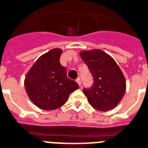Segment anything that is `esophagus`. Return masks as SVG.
Returning a JSON list of instances; mask_svg holds the SVG:
<instances>
[{"label": "esophagus", "instance_id": "34e87169", "mask_svg": "<svg viewBox=\"0 0 148 148\" xmlns=\"http://www.w3.org/2000/svg\"><path fill=\"white\" fill-rule=\"evenodd\" d=\"M76 81H77V83L78 84H79V86H80V85H81V80H80V77L77 78Z\"/></svg>", "mask_w": 148, "mask_h": 148}]
</instances>
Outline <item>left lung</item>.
<instances>
[{
  "mask_svg": "<svg viewBox=\"0 0 148 148\" xmlns=\"http://www.w3.org/2000/svg\"><path fill=\"white\" fill-rule=\"evenodd\" d=\"M80 57L88 67L93 84L83 91L89 103L99 111H109L119 104L125 94V77L116 62L104 51H82Z\"/></svg>",
  "mask_w": 148,
  "mask_h": 148,
  "instance_id": "8db88e82",
  "label": "left lung"
}]
</instances>
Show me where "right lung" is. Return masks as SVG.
Returning <instances> with one entry per match:
<instances>
[{"mask_svg": "<svg viewBox=\"0 0 148 148\" xmlns=\"http://www.w3.org/2000/svg\"><path fill=\"white\" fill-rule=\"evenodd\" d=\"M59 49L42 55L25 77V88L35 105L44 110H54L64 104L69 95L79 88L77 83L67 77L60 64Z\"/></svg>", "mask_w": 148, "mask_h": 148, "instance_id": "obj_1", "label": "right lung"}]
</instances>
